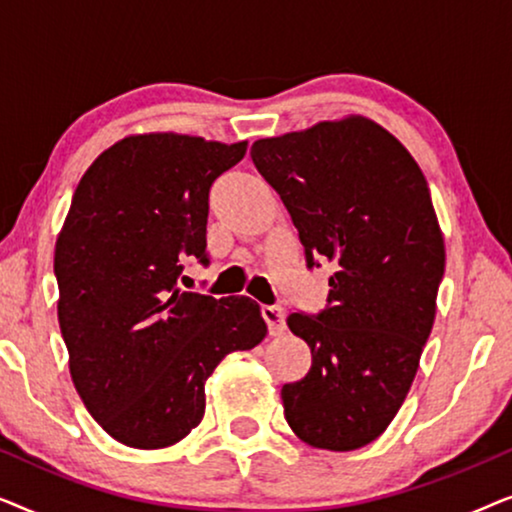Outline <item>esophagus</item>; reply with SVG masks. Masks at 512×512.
<instances>
[{
	"instance_id": "esophagus-1",
	"label": "esophagus",
	"mask_w": 512,
	"mask_h": 512,
	"mask_svg": "<svg viewBox=\"0 0 512 512\" xmlns=\"http://www.w3.org/2000/svg\"><path fill=\"white\" fill-rule=\"evenodd\" d=\"M261 314L265 319V324H268V333L270 335H282L284 333V312L282 307H275V305H263L261 307Z\"/></svg>"
}]
</instances>
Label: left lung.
Returning <instances> with one entry per match:
<instances>
[{"instance_id": "left-lung-1", "label": "left lung", "mask_w": 512, "mask_h": 512, "mask_svg": "<svg viewBox=\"0 0 512 512\" xmlns=\"http://www.w3.org/2000/svg\"><path fill=\"white\" fill-rule=\"evenodd\" d=\"M251 160L289 209L307 268H335L326 310L286 319L312 366L282 387L284 417L307 445L359 450L396 417L436 319L445 242L429 184L363 116L258 139Z\"/></svg>"}]
</instances>
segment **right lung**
Listing matches in <instances>:
<instances>
[{
    "label": "right lung",
    "instance_id": "right-lung-1",
    "mask_svg": "<svg viewBox=\"0 0 512 512\" xmlns=\"http://www.w3.org/2000/svg\"><path fill=\"white\" fill-rule=\"evenodd\" d=\"M247 142L130 135L95 158L55 242L58 321L83 405L111 438L160 450L205 415V382L268 326L247 296L181 291L186 256L207 265L209 188Z\"/></svg>",
    "mask_w": 512,
    "mask_h": 512
}]
</instances>
